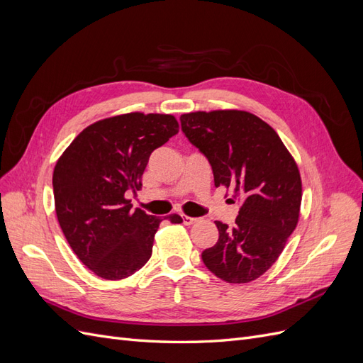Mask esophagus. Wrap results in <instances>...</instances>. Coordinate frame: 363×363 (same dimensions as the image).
<instances>
[{"label": "esophagus", "instance_id": "esophagus-1", "mask_svg": "<svg viewBox=\"0 0 363 363\" xmlns=\"http://www.w3.org/2000/svg\"><path fill=\"white\" fill-rule=\"evenodd\" d=\"M182 219H183V224H186V225H192V224L199 221V218L188 216V215H182Z\"/></svg>", "mask_w": 363, "mask_h": 363}]
</instances>
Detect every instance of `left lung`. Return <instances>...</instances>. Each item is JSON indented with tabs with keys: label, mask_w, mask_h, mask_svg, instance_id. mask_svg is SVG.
<instances>
[{
	"label": "left lung",
	"mask_w": 363,
	"mask_h": 363,
	"mask_svg": "<svg viewBox=\"0 0 363 363\" xmlns=\"http://www.w3.org/2000/svg\"><path fill=\"white\" fill-rule=\"evenodd\" d=\"M182 130L207 157L215 186L240 200L236 225L216 221L218 242L203 251L208 271L227 283L259 279L298 224L300 171L271 125L244 111L191 112Z\"/></svg>",
	"instance_id": "obj_1"
}]
</instances>
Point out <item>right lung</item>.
I'll return each mask as SVG.
<instances>
[{
    "mask_svg": "<svg viewBox=\"0 0 363 363\" xmlns=\"http://www.w3.org/2000/svg\"><path fill=\"white\" fill-rule=\"evenodd\" d=\"M177 133L172 115H118L86 127L59 157L52 174L59 224L98 277H130L151 257L163 219L131 207L125 194L142 188L151 152ZM168 219L183 223L177 213Z\"/></svg>",
    "mask_w": 363,
    "mask_h": 363,
    "instance_id": "obj_1",
    "label": "right lung"
}]
</instances>
